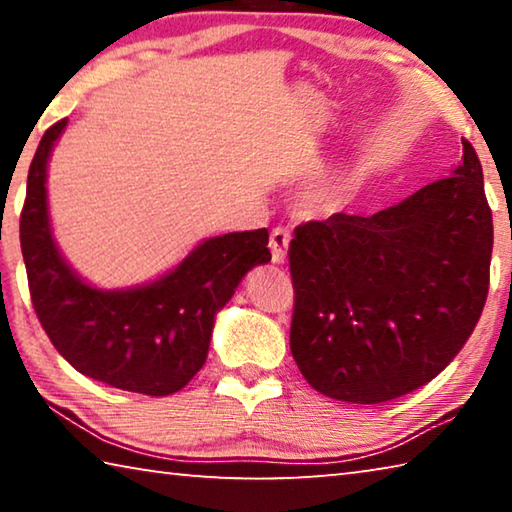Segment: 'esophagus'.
Segmentation results:
<instances>
[{
    "instance_id": "esophagus-1",
    "label": "esophagus",
    "mask_w": 512,
    "mask_h": 512,
    "mask_svg": "<svg viewBox=\"0 0 512 512\" xmlns=\"http://www.w3.org/2000/svg\"><path fill=\"white\" fill-rule=\"evenodd\" d=\"M289 244H291V235H289V230H284V228H275V230L271 232V241H268V246H271L273 264H284V259H287Z\"/></svg>"
}]
</instances>
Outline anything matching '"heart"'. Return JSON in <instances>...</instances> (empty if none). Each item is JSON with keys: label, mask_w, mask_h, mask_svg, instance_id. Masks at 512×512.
Segmentation results:
<instances>
[{"label": "heart", "mask_w": 512, "mask_h": 512, "mask_svg": "<svg viewBox=\"0 0 512 512\" xmlns=\"http://www.w3.org/2000/svg\"><path fill=\"white\" fill-rule=\"evenodd\" d=\"M350 196H352V180L334 178V180H327L323 185H318L314 192H311V205H314L318 212L329 214L348 203Z\"/></svg>", "instance_id": "obj_1"}]
</instances>
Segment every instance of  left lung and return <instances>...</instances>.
<instances>
[{"label": "left lung", "instance_id": "1", "mask_svg": "<svg viewBox=\"0 0 512 512\" xmlns=\"http://www.w3.org/2000/svg\"><path fill=\"white\" fill-rule=\"evenodd\" d=\"M492 212L472 144L463 162L372 216L332 214L296 228L291 354L332 400L379 404L452 361L488 298Z\"/></svg>", "mask_w": 512, "mask_h": 512}]
</instances>
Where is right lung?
Returning <instances> with one entry per match:
<instances>
[{
  "label": "right lung",
  "mask_w": 512,
  "mask_h": 512,
  "mask_svg": "<svg viewBox=\"0 0 512 512\" xmlns=\"http://www.w3.org/2000/svg\"><path fill=\"white\" fill-rule=\"evenodd\" d=\"M65 126L67 119L42 135L20 216L33 309L81 375L131 393H178L203 368L216 314L250 268L271 262L268 230L203 239L178 266L140 287H92L60 253L49 219L47 164Z\"/></svg>",
  "instance_id": "obj_1"
}]
</instances>
